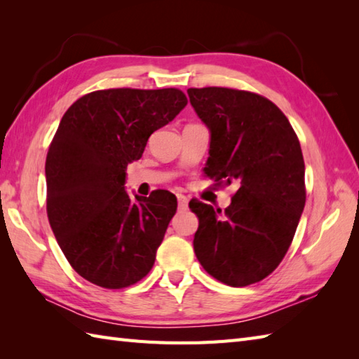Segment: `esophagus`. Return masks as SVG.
Wrapping results in <instances>:
<instances>
[{
    "instance_id": "obj_1",
    "label": "esophagus",
    "mask_w": 359,
    "mask_h": 359,
    "mask_svg": "<svg viewBox=\"0 0 359 359\" xmlns=\"http://www.w3.org/2000/svg\"><path fill=\"white\" fill-rule=\"evenodd\" d=\"M177 202H179V210H182V211H185L187 208H188V199L185 196H182V194H179L177 196Z\"/></svg>"
}]
</instances>
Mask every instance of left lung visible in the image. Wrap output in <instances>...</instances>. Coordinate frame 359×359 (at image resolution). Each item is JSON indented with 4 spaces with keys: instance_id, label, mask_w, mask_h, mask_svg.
Here are the masks:
<instances>
[{
    "instance_id": "1",
    "label": "left lung",
    "mask_w": 359,
    "mask_h": 359,
    "mask_svg": "<svg viewBox=\"0 0 359 359\" xmlns=\"http://www.w3.org/2000/svg\"><path fill=\"white\" fill-rule=\"evenodd\" d=\"M210 129L205 174L236 185L225 211L193 199L194 253L205 271L231 287L262 280L284 259L306 205V165L288 118L269 98L230 88H189Z\"/></svg>"
}]
</instances>
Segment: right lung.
Here are the masks:
<instances>
[{
    "label": "right lung",
    "instance_id": "add662e5",
    "mask_svg": "<svg viewBox=\"0 0 359 359\" xmlns=\"http://www.w3.org/2000/svg\"><path fill=\"white\" fill-rule=\"evenodd\" d=\"M187 103L175 88L104 89L79 98L60 121L46 157V208L66 259L93 284L125 288L154 265L177 199L165 189L129 196L126 166Z\"/></svg>",
    "mask_w": 359,
    "mask_h": 359
}]
</instances>
